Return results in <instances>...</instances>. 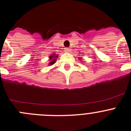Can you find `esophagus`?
Instances as JSON below:
<instances>
[{"instance_id": "obj_1", "label": "esophagus", "mask_w": 131, "mask_h": 131, "mask_svg": "<svg viewBox=\"0 0 131 131\" xmlns=\"http://www.w3.org/2000/svg\"><path fill=\"white\" fill-rule=\"evenodd\" d=\"M64 51H65V52H70V49L68 48H64Z\"/></svg>"}]
</instances>
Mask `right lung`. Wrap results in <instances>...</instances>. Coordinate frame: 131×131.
Masks as SVG:
<instances>
[{"mask_svg":"<svg viewBox=\"0 0 131 131\" xmlns=\"http://www.w3.org/2000/svg\"><path fill=\"white\" fill-rule=\"evenodd\" d=\"M55 55V54H53V56H49V60H51V62L49 63V64H50V65H52V64H53L54 63H55V60H56V59H55V58H57V56H54Z\"/></svg>","mask_w":131,"mask_h":131,"instance_id":"right-lung-1","label":"right lung"}]
</instances>
